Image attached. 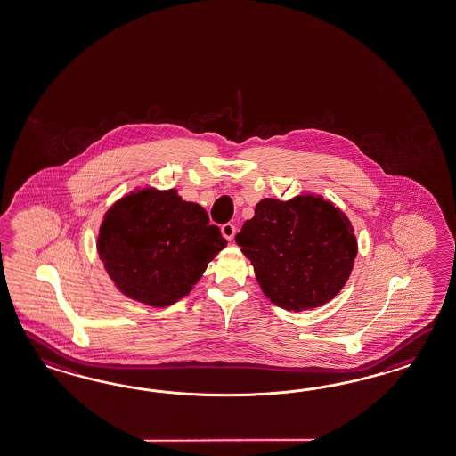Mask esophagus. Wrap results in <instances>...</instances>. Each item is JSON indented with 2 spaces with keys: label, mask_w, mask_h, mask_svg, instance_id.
<instances>
[{
  "label": "esophagus",
  "mask_w": 456,
  "mask_h": 456,
  "mask_svg": "<svg viewBox=\"0 0 456 456\" xmlns=\"http://www.w3.org/2000/svg\"><path fill=\"white\" fill-rule=\"evenodd\" d=\"M221 231H223V235L227 240H233V235H235V225L233 224H224Z\"/></svg>",
  "instance_id": "34e87169"
}]
</instances>
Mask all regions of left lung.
Instances as JSON below:
<instances>
[{
  "instance_id": "1",
  "label": "left lung",
  "mask_w": 456,
  "mask_h": 456,
  "mask_svg": "<svg viewBox=\"0 0 456 456\" xmlns=\"http://www.w3.org/2000/svg\"><path fill=\"white\" fill-rule=\"evenodd\" d=\"M345 212L322 196L262 200L235 235L268 300L289 311L333 300L354 267L357 240Z\"/></svg>"
}]
</instances>
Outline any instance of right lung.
<instances>
[{
  "label": "right lung",
  "instance_id": "right-lung-1",
  "mask_svg": "<svg viewBox=\"0 0 456 456\" xmlns=\"http://www.w3.org/2000/svg\"><path fill=\"white\" fill-rule=\"evenodd\" d=\"M225 245L208 212L181 200L175 189H140L117 200L97 239L117 289L156 308L186 297Z\"/></svg>",
  "mask_w": 456,
  "mask_h": 456
}]
</instances>
